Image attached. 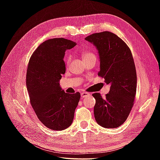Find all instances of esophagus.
<instances>
[{"label":"esophagus","instance_id":"34e87169","mask_svg":"<svg viewBox=\"0 0 160 160\" xmlns=\"http://www.w3.org/2000/svg\"><path fill=\"white\" fill-rule=\"evenodd\" d=\"M89 96H90V93H88V92L81 93V96H82V98H86V97Z\"/></svg>","mask_w":160,"mask_h":160}]
</instances>
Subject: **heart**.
I'll list each match as a JSON object with an SVG mask.
<instances>
[{"label":"heart","instance_id":"1","mask_svg":"<svg viewBox=\"0 0 160 160\" xmlns=\"http://www.w3.org/2000/svg\"><path fill=\"white\" fill-rule=\"evenodd\" d=\"M92 57H96L95 53L92 52H90V51H84L82 53V58L83 60H86L89 58H92ZM71 60V56L70 54H67L65 58H64V62H65L66 65H69L70 62Z\"/></svg>","mask_w":160,"mask_h":160}]
</instances>
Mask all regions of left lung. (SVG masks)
Instances as JSON below:
<instances>
[{
	"mask_svg": "<svg viewBox=\"0 0 160 160\" xmlns=\"http://www.w3.org/2000/svg\"><path fill=\"white\" fill-rule=\"evenodd\" d=\"M85 40L98 50V76L111 84L105 98L99 93L92 94L96 99L95 119L102 127L117 128L127 120L136 96L137 73L132 53L120 37L110 32L95 33Z\"/></svg>",
	"mask_w": 160,
	"mask_h": 160,
	"instance_id": "8db88e82",
	"label": "left lung"
}]
</instances>
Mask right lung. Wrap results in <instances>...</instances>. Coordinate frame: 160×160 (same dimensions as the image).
<instances>
[{
	"label": "right lung",
	"mask_w": 160,
	"mask_h": 160,
	"mask_svg": "<svg viewBox=\"0 0 160 160\" xmlns=\"http://www.w3.org/2000/svg\"><path fill=\"white\" fill-rule=\"evenodd\" d=\"M76 43L63 38L40 44L30 58L26 85L30 104L42 123L52 130L62 131L72 124L80 93H65L59 80L65 73L64 52Z\"/></svg>",
	"instance_id": "obj_1"
}]
</instances>
